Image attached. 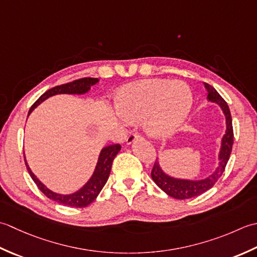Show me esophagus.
<instances>
[{
  "mask_svg": "<svg viewBox=\"0 0 257 257\" xmlns=\"http://www.w3.org/2000/svg\"><path fill=\"white\" fill-rule=\"evenodd\" d=\"M141 138V134L139 132H131L126 139V144H132L135 140Z\"/></svg>",
  "mask_w": 257,
  "mask_h": 257,
  "instance_id": "obj_1",
  "label": "esophagus"
}]
</instances>
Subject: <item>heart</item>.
<instances>
[{
  "label": "heart",
  "instance_id": "1",
  "mask_svg": "<svg viewBox=\"0 0 257 257\" xmlns=\"http://www.w3.org/2000/svg\"><path fill=\"white\" fill-rule=\"evenodd\" d=\"M193 96L182 81L149 80L119 91L116 106L128 119L146 115L145 126L152 135L164 136L174 132L187 116Z\"/></svg>",
  "mask_w": 257,
  "mask_h": 257
}]
</instances>
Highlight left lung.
I'll list each match as a JSON object with an SVG mask.
<instances>
[{
	"mask_svg": "<svg viewBox=\"0 0 257 257\" xmlns=\"http://www.w3.org/2000/svg\"><path fill=\"white\" fill-rule=\"evenodd\" d=\"M205 87L208 92L207 99L211 102L217 103L219 106L222 107L223 112L226 117V133L223 136L222 140V148L219 152V165L217 170L213 173L211 176L206 177L205 180L201 181H187V180H179L173 179V177L166 175L165 173L161 170L158 162L155 161L153 165V169L151 172L152 180L155 182L162 191H164L167 195L171 197L177 198V200H187V198H192L203 194L209 188H212L215 183L218 181L219 177L222 176L223 172L225 171V167L229 159L232 152V146L234 142V132H233V125H232V116L231 112L227 103L225 99L219 95L218 92L214 88L212 85L205 83Z\"/></svg>",
	"mask_w": 257,
	"mask_h": 257,
	"instance_id": "left-lung-1",
	"label": "left lung"
}]
</instances>
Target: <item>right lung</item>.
<instances>
[{"label":"right lung","mask_w":257,"mask_h":257,"mask_svg":"<svg viewBox=\"0 0 257 257\" xmlns=\"http://www.w3.org/2000/svg\"><path fill=\"white\" fill-rule=\"evenodd\" d=\"M97 82H98L97 78L84 77V78H80V80H75L73 82L66 83V84L57 85L53 88H51V90L46 91L43 95H41L38 101L31 106L29 115L36 106L39 105L40 103H42L44 99H46L52 95H55V94H83L90 90L91 86L96 84ZM119 150H121V145L119 144L108 145L106 148H104L101 151V154L98 156L96 169L94 171V174L92 175L91 180L88 181L80 191L73 193V194H70V195L56 194V193L50 191L48 187H45L43 184H42V183L38 180V177H36L32 173V171L30 170V167L25 161V158H24V161H25L26 167H28L30 175L32 177V180L34 181L36 186L40 188V191L43 193L46 197H49L50 200H53L66 206L85 207L87 205H90V204L95 200L97 195L99 194V192L102 191V188L104 187V185H105V183L109 176V173H111L112 162L115 156L117 155Z\"/></svg>","instance_id":"right-lung-1"}]
</instances>
